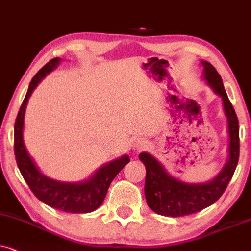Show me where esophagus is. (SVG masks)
<instances>
[{"instance_id": "obj_1", "label": "esophagus", "mask_w": 251, "mask_h": 251, "mask_svg": "<svg viewBox=\"0 0 251 251\" xmlns=\"http://www.w3.org/2000/svg\"><path fill=\"white\" fill-rule=\"evenodd\" d=\"M146 146H147L146 141H145V140H141V139L136 140L135 143H134V148H135L136 150H142L143 148H145Z\"/></svg>"}]
</instances>
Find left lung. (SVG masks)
<instances>
[{
    "instance_id": "1",
    "label": "left lung",
    "mask_w": 251,
    "mask_h": 251,
    "mask_svg": "<svg viewBox=\"0 0 251 251\" xmlns=\"http://www.w3.org/2000/svg\"><path fill=\"white\" fill-rule=\"evenodd\" d=\"M203 76L217 95L222 98L228 128V159L215 179L205 183H187L170 176L163 165L148 152L139 158L146 166L145 195L152 211L166 217H182L208 208L225 192L239 162V120L224 88L222 76L209 62L202 61Z\"/></svg>"
}]
</instances>
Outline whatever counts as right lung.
<instances>
[{
	"instance_id": "obj_1",
	"label": "right lung",
	"mask_w": 251,
	"mask_h": 251,
	"mask_svg": "<svg viewBox=\"0 0 251 251\" xmlns=\"http://www.w3.org/2000/svg\"><path fill=\"white\" fill-rule=\"evenodd\" d=\"M61 58L56 57L47 63L29 83L28 91L19 109L15 123V156L23 178L25 179L33 194L40 201L53 209L70 213H87L99 208L104 201L110 183L122 169L129 162L127 155L112 160L102 166L91 178L82 182H62L46 176L35 165L28 155L23 140L25 109L32 92L45 76L57 68Z\"/></svg>"
}]
</instances>
